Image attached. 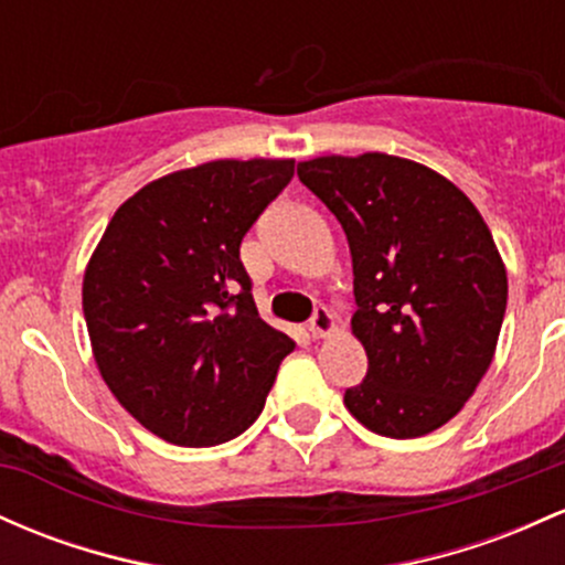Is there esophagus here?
Here are the masks:
<instances>
[{
	"label": "esophagus",
	"instance_id": "34e87169",
	"mask_svg": "<svg viewBox=\"0 0 565 565\" xmlns=\"http://www.w3.org/2000/svg\"><path fill=\"white\" fill-rule=\"evenodd\" d=\"M308 330H311L313 338H324V334H330L334 330L332 313L327 311V306H316L311 321H308Z\"/></svg>",
	"mask_w": 565,
	"mask_h": 565
}]
</instances>
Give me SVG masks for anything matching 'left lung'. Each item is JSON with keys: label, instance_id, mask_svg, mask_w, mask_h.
Wrapping results in <instances>:
<instances>
[{"label": "left lung", "instance_id": "1", "mask_svg": "<svg viewBox=\"0 0 565 565\" xmlns=\"http://www.w3.org/2000/svg\"><path fill=\"white\" fill-rule=\"evenodd\" d=\"M297 177L349 238L367 375L345 407L370 431L424 437L475 394L507 311V270L467 195L413 160H306Z\"/></svg>", "mask_w": 565, "mask_h": 565}]
</instances>
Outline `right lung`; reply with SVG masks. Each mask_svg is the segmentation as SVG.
I'll return each mask as SVG.
<instances>
[{"label":"right lung","mask_w":565,"mask_h":565,"mask_svg":"<svg viewBox=\"0 0 565 565\" xmlns=\"http://www.w3.org/2000/svg\"><path fill=\"white\" fill-rule=\"evenodd\" d=\"M295 160H212L117 209L83 281L93 356L145 429L182 448L238 437L295 340L259 319L241 241Z\"/></svg>","instance_id":"right-lung-1"}]
</instances>
